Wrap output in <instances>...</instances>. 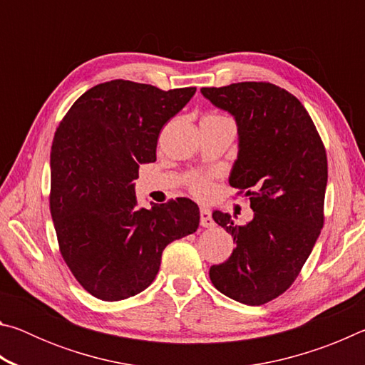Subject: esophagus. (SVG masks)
Wrapping results in <instances>:
<instances>
[{
    "label": "esophagus",
    "mask_w": 365,
    "mask_h": 365,
    "mask_svg": "<svg viewBox=\"0 0 365 365\" xmlns=\"http://www.w3.org/2000/svg\"><path fill=\"white\" fill-rule=\"evenodd\" d=\"M201 225L206 227V228L214 227L211 211H209V209H206V207H201Z\"/></svg>",
    "instance_id": "1"
}]
</instances>
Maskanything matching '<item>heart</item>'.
<instances>
[{"instance_id": "obj_1", "label": "heart", "mask_w": 365, "mask_h": 365, "mask_svg": "<svg viewBox=\"0 0 365 365\" xmlns=\"http://www.w3.org/2000/svg\"><path fill=\"white\" fill-rule=\"evenodd\" d=\"M205 119H212V120H227L228 117L220 115V114H207ZM187 188L191 191V193L196 196H206L211 190V175L206 174H191L188 175L187 182Z\"/></svg>"}]
</instances>
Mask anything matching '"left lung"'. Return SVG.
I'll list each match as a JSON object with an SVG mask.
<instances>
[{
  "mask_svg": "<svg viewBox=\"0 0 365 365\" xmlns=\"http://www.w3.org/2000/svg\"><path fill=\"white\" fill-rule=\"evenodd\" d=\"M201 93L238 123L230 185L255 211L245 225L212 212L235 250L225 262L211 265L209 277L228 298L261 306L293 285L322 230L325 146L298 98L274 83L240 82Z\"/></svg>",
  "mask_w": 365,
  "mask_h": 365,
  "instance_id": "left-lung-1",
  "label": "left lung"
}]
</instances>
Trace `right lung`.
<instances>
[{"label": "right lung", "mask_w": 365, "mask_h": 365, "mask_svg": "<svg viewBox=\"0 0 365 365\" xmlns=\"http://www.w3.org/2000/svg\"><path fill=\"white\" fill-rule=\"evenodd\" d=\"M195 91L110 80L85 91L59 122L49 209L61 256L98 299L143 292L165 246L200 225V207L188 197L138 209L133 188L140 164L156 160L160 128Z\"/></svg>", "instance_id": "1"}]
</instances>
